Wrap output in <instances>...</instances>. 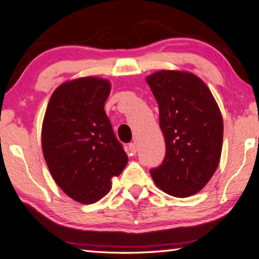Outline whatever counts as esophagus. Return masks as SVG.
<instances>
[{
    "instance_id": "1",
    "label": "esophagus",
    "mask_w": 259,
    "mask_h": 259,
    "mask_svg": "<svg viewBox=\"0 0 259 259\" xmlns=\"http://www.w3.org/2000/svg\"><path fill=\"white\" fill-rule=\"evenodd\" d=\"M129 150L131 154H136V153H137V145H136L135 143L129 144Z\"/></svg>"
}]
</instances>
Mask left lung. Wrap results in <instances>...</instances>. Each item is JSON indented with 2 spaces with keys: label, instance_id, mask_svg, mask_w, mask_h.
<instances>
[{
  "label": "left lung",
  "instance_id": "8db88e82",
  "mask_svg": "<svg viewBox=\"0 0 259 259\" xmlns=\"http://www.w3.org/2000/svg\"><path fill=\"white\" fill-rule=\"evenodd\" d=\"M159 105L165 142L162 164L151 169L153 181L176 198H187L207 185L219 164L223 117L212 94L194 74L159 71L146 77Z\"/></svg>",
  "mask_w": 259,
  "mask_h": 259
}]
</instances>
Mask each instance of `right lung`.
<instances>
[{
	"instance_id": "1",
	"label": "right lung",
	"mask_w": 259,
	"mask_h": 259,
	"mask_svg": "<svg viewBox=\"0 0 259 259\" xmlns=\"http://www.w3.org/2000/svg\"><path fill=\"white\" fill-rule=\"evenodd\" d=\"M111 83L80 77L60 84L48 104L42 124V151L52 178L80 203L107 194L112 178L128 163L104 105Z\"/></svg>"
}]
</instances>
